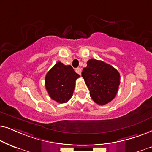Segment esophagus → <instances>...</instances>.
Instances as JSON below:
<instances>
[{"label": "esophagus", "mask_w": 152, "mask_h": 152, "mask_svg": "<svg viewBox=\"0 0 152 152\" xmlns=\"http://www.w3.org/2000/svg\"><path fill=\"white\" fill-rule=\"evenodd\" d=\"M75 71H76V73H77V74H81V72H82V71H81V69H80V68H77V69H76V70H75Z\"/></svg>", "instance_id": "34e87169"}]
</instances>
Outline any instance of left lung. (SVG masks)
I'll return each instance as SVG.
<instances>
[{
	"instance_id": "obj_1",
	"label": "left lung",
	"mask_w": 152,
	"mask_h": 152,
	"mask_svg": "<svg viewBox=\"0 0 152 152\" xmlns=\"http://www.w3.org/2000/svg\"><path fill=\"white\" fill-rule=\"evenodd\" d=\"M82 77L90 90V95L97 104L105 105L116 96L120 84V75L110 64L95 59L87 62Z\"/></svg>"
}]
</instances>
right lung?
<instances>
[{
  "mask_svg": "<svg viewBox=\"0 0 152 152\" xmlns=\"http://www.w3.org/2000/svg\"><path fill=\"white\" fill-rule=\"evenodd\" d=\"M80 77L71 65L58 62L46 75L45 87L50 98L62 104L72 98L76 80Z\"/></svg>",
  "mask_w": 152,
  "mask_h": 152,
  "instance_id": "obj_1",
  "label": "right lung"
}]
</instances>
